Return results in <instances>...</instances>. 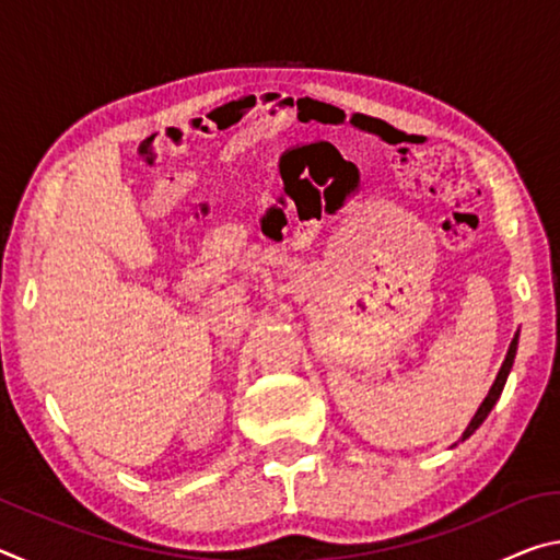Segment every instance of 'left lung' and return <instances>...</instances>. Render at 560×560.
Instances as JSON below:
<instances>
[{
	"mask_svg": "<svg viewBox=\"0 0 560 560\" xmlns=\"http://www.w3.org/2000/svg\"><path fill=\"white\" fill-rule=\"evenodd\" d=\"M516 346H518V334L514 336V340H511V346H509V353H506V360H504V365H501V371H499V375H497V381H494V385H491V390H489V395L485 397V402L479 405V410H477V415H474V420L469 422V428L464 430V434H462V440H467V438H471L474 434V430L479 428L481 422L487 420V415L491 412V407L497 405V400H499V395H501V390H504V385H506V377H509V371H511V365H514V355H516Z\"/></svg>",
	"mask_w": 560,
	"mask_h": 560,
	"instance_id": "left-lung-1",
	"label": "left lung"
}]
</instances>
